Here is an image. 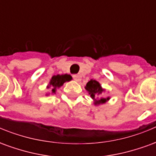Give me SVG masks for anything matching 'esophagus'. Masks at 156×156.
Here are the masks:
<instances>
[{
  "mask_svg": "<svg viewBox=\"0 0 156 156\" xmlns=\"http://www.w3.org/2000/svg\"><path fill=\"white\" fill-rule=\"evenodd\" d=\"M73 78H74L75 81L79 82L80 80H81V75H79V74L73 75Z\"/></svg>",
  "mask_w": 156,
  "mask_h": 156,
  "instance_id": "obj_1",
  "label": "esophagus"
}]
</instances>
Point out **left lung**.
<instances>
[{"mask_svg":"<svg viewBox=\"0 0 156 156\" xmlns=\"http://www.w3.org/2000/svg\"><path fill=\"white\" fill-rule=\"evenodd\" d=\"M85 88L88 92V94H90L91 98L93 99H95V105L104 104V103H105L107 100L109 99V98H103V97H101L105 90L102 88L101 85L99 84V83L96 81V80L91 79L90 81H88L87 83V84H86ZM96 98H99L98 101L96 99Z\"/></svg>","mask_w":156,"mask_h":156,"instance_id":"1","label":"left lung"}]
</instances>
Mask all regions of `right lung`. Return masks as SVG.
<instances>
[{
	"label": "right lung",
	"instance_id": "1",
	"mask_svg": "<svg viewBox=\"0 0 156 156\" xmlns=\"http://www.w3.org/2000/svg\"><path fill=\"white\" fill-rule=\"evenodd\" d=\"M72 79V77L68 74L64 75H55L52 76L51 81L49 83V85L48 86V88H51V92L54 93L56 92V89L60 88L62 85L65 82L70 81Z\"/></svg>",
	"mask_w": 156,
	"mask_h": 156
}]
</instances>
